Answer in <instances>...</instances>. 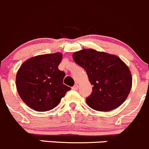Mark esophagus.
I'll return each instance as SVG.
<instances>
[{"label":"esophagus","instance_id":"obj_1","mask_svg":"<svg viewBox=\"0 0 149 149\" xmlns=\"http://www.w3.org/2000/svg\"><path fill=\"white\" fill-rule=\"evenodd\" d=\"M72 89H73V90H74V91H77V89H78V85H74V86H73V87H72Z\"/></svg>","mask_w":149,"mask_h":149}]
</instances>
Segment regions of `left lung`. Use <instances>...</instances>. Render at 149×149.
I'll list each match as a JSON object with an SVG mask.
<instances>
[{
    "mask_svg": "<svg viewBox=\"0 0 149 149\" xmlns=\"http://www.w3.org/2000/svg\"><path fill=\"white\" fill-rule=\"evenodd\" d=\"M74 61L86 70L92 93L86 103L98 111H110L127 100L132 83L128 66L118 56L93 49H84L72 55Z\"/></svg>",
    "mask_w": 149,
    "mask_h": 149,
    "instance_id": "1",
    "label": "left lung"
}]
</instances>
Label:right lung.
<instances>
[{
    "label": "right lung",
    "mask_w": 149,
    "mask_h": 149,
    "mask_svg": "<svg viewBox=\"0 0 149 149\" xmlns=\"http://www.w3.org/2000/svg\"><path fill=\"white\" fill-rule=\"evenodd\" d=\"M62 57L61 52L40 55L21 65L16 76L17 89L31 109L38 112L52 110L71 90L63 83L65 73L58 69Z\"/></svg>",
    "instance_id": "add662e5"
}]
</instances>
